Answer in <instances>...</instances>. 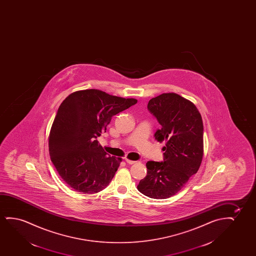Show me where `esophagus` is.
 <instances>
[{"mask_svg": "<svg viewBox=\"0 0 256 256\" xmlns=\"http://www.w3.org/2000/svg\"><path fill=\"white\" fill-rule=\"evenodd\" d=\"M125 161L128 164H134V162H136V161H132V160H130L128 158H125Z\"/></svg>", "mask_w": 256, "mask_h": 256, "instance_id": "1", "label": "esophagus"}]
</instances>
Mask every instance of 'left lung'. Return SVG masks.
<instances>
[{
  "instance_id": "left-lung-1",
  "label": "left lung",
  "mask_w": 256,
  "mask_h": 256,
  "mask_svg": "<svg viewBox=\"0 0 256 256\" xmlns=\"http://www.w3.org/2000/svg\"><path fill=\"white\" fill-rule=\"evenodd\" d=\"M161 128L154 136L165 140L164 162L148 161L147 176L137 189L145 196L164 200L178 192L200 168L204 154V126L196 106L182 96L162 94L148 104Z\"/></svg>"
}]
</instances>
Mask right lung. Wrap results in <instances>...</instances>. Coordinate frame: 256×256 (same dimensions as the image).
Wrapping results in <instances>:
<instances>
[{"mask_svg":"<svg viewBox=\"0 0 256 256\" xmlns=\"http://www.w3.org/2000/svg\"><path fill=\"white\" fill-rule=\"evenodd\" d=\"M136 103V98L97 89L74 92L61 103L50 132L49 152L68 186L84 194L108 186L122 158L106 154L97 137L106 132L112 116Z\"/></svg>","mask_w":256,"mask_h":256,"instance_id":"right-lung-1","label":"right lung"}]
</instances>
